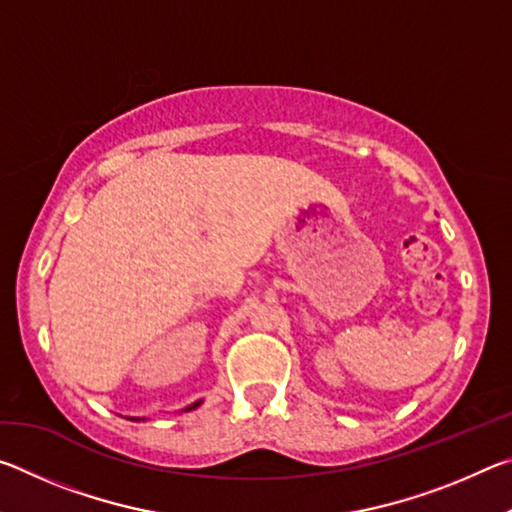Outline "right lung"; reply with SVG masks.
<instances>
[{"mask_svg":"<svg viewBox=\"0 0 512 512\" xmlns=\"http://www.w3.org/2000/svg\"><path fill=\"white\" fill-rule=\"evenodd\" d=\"M203 404V400H198V402H194V404H189L187 409H183V411H192V409H196V406H201ZM128 420H135V422H140V420H146V418H128Z\"/></svg>","mask_w":512,"mask_h":512,"instance_id":"add662e5","label":"right lung"}]
</instances>
